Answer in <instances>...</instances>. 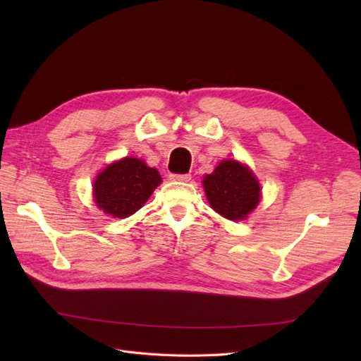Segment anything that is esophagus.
I'll use <instances>...</instances> for the list:
<instances>
[{"label":"esophagus","mask_w":361,"mask_h":361,"mask_svg":"<svg viewBox=\"0 0 361 361\" xmlns=\"http://www.w3.org/2000/svg\"><path fill=\"white\" fill-rule=\"evenodd\" d=\"M171 180H178V182H190L191 180V174H170Z\"/></svg>","instance_id":"34e87169"}]
</instances>
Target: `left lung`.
Returning <instances> with one entry per match:
<instances>
[{
    "instance_id": "8db88e82",
    "label": "left lung",
    "mask_w": 361,
    "mask_h": 361,
    "mask_svg": "<svg viewBox=\"0 0 361 361\" xmlns=\"http://www.w3.org/2000/svg\"><path fill=\"white\" fill-rule=\"evenodd\" d=\"M211 207L227 220H245L260 202V185L245 164L235 159L221 161L203 179Z\"/></svg>"
}]
</instances>
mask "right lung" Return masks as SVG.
Masks as SVG:
<instances>
[{
  "label": "right lung",
  "mask_w": 361,
  "mask_h": 361,
  "mask_svg": "<svg viewBox=\"0 0 361 361\" xmlns=\"http://www.w3.org/2000/svg\"><path fill=\"white\" fill-rule=\"evenodd\" d=\"M162 182L157 169L126 157L110 164L93 182L96 206L114 218H126L141 209Z\"/></svg>",
  "instance_id": "1"
}]
</instances>
